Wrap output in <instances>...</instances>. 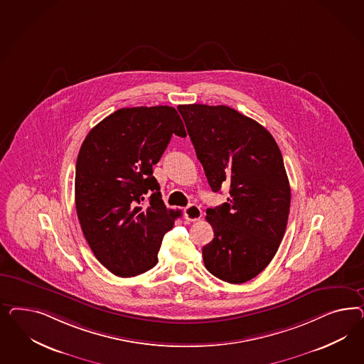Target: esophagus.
Here are the masks:
<instances>
[{"label":"esophagus","instance_id":"1","mask_svg":"<svg viewBox=\"0 0 364 364\" xmlns=\"http://www.w3.org/2000/svg\"><path fill=\"white\" fill-rule=\"evenodd\" d=\"M184 212H186V219L189 221L200 220L201 216H203V212L200 210V207L195 205V204L188 205L187 208L184 210Z\"/></svg>","mask_w":364,"mask_h":364}]
</instances>
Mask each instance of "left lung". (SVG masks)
Segmentation results:
<instances>
[{
    "label": "left lung",
    "mask_w": 364,
    "mask_h": 364,
    "mask_svg": "<svg viewBox=\"0 0 364 364\" xmlns=\"http://www.w3.org/2000/svg\"><path fill=\"white\" fill-rule=\"evenodd\" d=\"M213 192L230 186L227 203L207 210L213 240L203 248L210 274L232 284L259 275L287 228L291 188L283 156L263 125L225 105H178Z\"/></svg>",
    "instance_id": "left-lung-1"
}]
</instances>
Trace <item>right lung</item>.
Listing matches in <instances>:
<instances>
[{"instance_id":"add662e5","label":"right lung","mask_w":364,"mask_h":364,"mask_svg":"<svg viewBox=\"0 0 364 364\" xmlns=\"http://www.w3.org/2000/svg\"><path fill=\"white\" fill-rule=\"evenodd\" d=\"M173 134L187 136L175 108H122L92 128L80 148L78 221L97 260L116 276L154 268L164 235L181 215L166 210L154 176ZM146 194L150 204L145 206Z\"/></svg>"}]
</instances>
